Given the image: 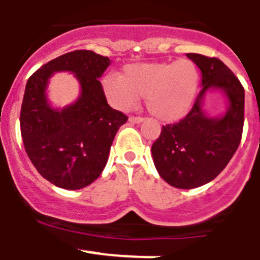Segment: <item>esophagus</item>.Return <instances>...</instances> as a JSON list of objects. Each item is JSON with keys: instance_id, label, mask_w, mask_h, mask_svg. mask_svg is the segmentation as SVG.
I'll use <instances>...</instances> for the list:
<instances>
[{"instance_id": "34e87169", "label": "esophagus", "mask_w": 260, "mask_h": 260, "mask_svg": "<svg viewBox=\"0 0 260 260\" xmlns=\"http://www.w3.org/2000/svg\"><path fill=\"white\" fill-rule=\"evenodd\" d=\"M129 121L133 123V124H140V123L144 121V118H141V116H131Z\"/></svg>"}]
</instances>
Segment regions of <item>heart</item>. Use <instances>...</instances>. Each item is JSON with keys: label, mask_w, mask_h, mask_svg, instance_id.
<instances>
[{"label": "heart", "mask_w": 260, "mask_h": 260, "mask_svg": "<svg viewBox=\"0 0 260 260\" xmlns=\"http://www.w3.org/2000/svg\"><path fill=\"white\" fill-rule=\"evenodd\" d=\"M200 85V72L190 59L128 64L120 76L107 75L102 88L107 101L128 110L146 98L149 113L163 121L181 119L190 110Z\"/></svg>", "instance_id": "heart-1"}]
</instances>
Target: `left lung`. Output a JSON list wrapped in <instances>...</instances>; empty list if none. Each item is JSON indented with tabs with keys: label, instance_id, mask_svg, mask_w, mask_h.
<instances>
[{
	"label": "left lung",
	"instance_id": "8db88e82",
	"mask_svg": "<svg viewBox=\"0 0 260 260\" xmlns=\"http://www.w3.org/2000/svg\"><path fill=\"white\" fill-rule=\"evenodd\" d=\"M202 72V90L185 118L162 127L151 146L154 165L170 185L191 189L214 180L237 150L244 129L245 90L236 75L215 57L189 53ZM221 89L230 109L223 118H207L200 104L205 90Z\"/></svg>",
	"mask_w": 260,
	"mask_h": 260
}]
</instances>
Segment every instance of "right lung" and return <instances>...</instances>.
I'll return each instance as SVG.
<instances>
[{
    "label": "right lung",
    "instance_id": "add662e5",
    "mask_svg": "<svg viewBox=\"0 0 260 260\" xmlns=\"http://www.w3.org/2000/svg\"><path fill=\"white\" fill-rule=\"evenodd\" d=\"M109 57L75 50L45 63L31 75L20 109L25 153L39 174L63 189H81L102 174L119 128L128 120L107 104L101 78ZM71 71L82 84L76 104L51 109L45 89L51 74Z\"/></svg>",
    "mask_w": 260,
    "mask_h": 260
}]
</instances>
